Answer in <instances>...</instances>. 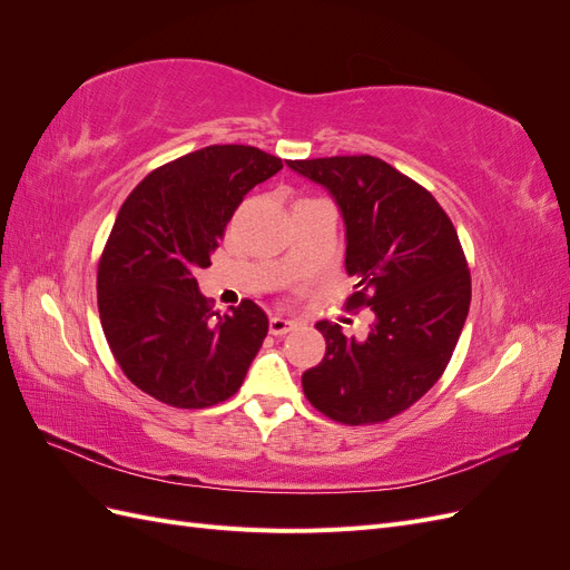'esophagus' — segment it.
<instances>
[{"label": "esophagus", "mask_w": 570, "mask_h": 570, "mask_svg": "<svg viewBox=\"0 0 570 570\" xmlns=\"http://www.w3.org/2000/svg\"><path fill=\"white\" fill-rule=\"evenodd\" d=\"M297 325V321H292V318H285V316H271V321H268V331L273 333V335H285V333H289L292 327Z\"/></svg>", "instance_id": "1"}]
</instances>
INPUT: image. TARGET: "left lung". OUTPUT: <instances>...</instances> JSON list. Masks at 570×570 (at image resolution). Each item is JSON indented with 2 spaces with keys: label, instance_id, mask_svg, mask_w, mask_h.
Instances as JSON below:
<instances>
[{
  "label": "left lung",
  "instance_id": "8db88e82",
  "mask_svg": "<svg viewBox=\"0 0 570 570\" xmlns=\"http://www.w3.org/2000/svg\"><path fill=\"white\" fill-rule=\"evenodd\" d=\"M327 189L344 220L350 306H371L364 340L331 321L325 356L302 375L306 400L337 423L387 421L433 387L471 306V273L450 216L425 187L375 157L287 161Z\"/></svg>",
  "mask_w": 570,
  "mask_h": 570
}]
</instances>
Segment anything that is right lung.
Returning <instances> with one entry per match:
<instances>
[{
	"label": "right lung",
	"instance_id": "add662e5",
	"mask_svg": "<svg viewBox=\"0 0 570 570\" xmlns=\"http://www.w3.org/2000/svg\"><path fill=\"white\" fill-rule=\"evenodd\" d=\"M283 161L247 145H212L170 161L120 206L97 271L99 318L120 371L178 409L226 402L268 333L245 299L214 314L195 273L212 266L228 220Z\"/></svg>",
	"mask_w": 570,
	"mask_h": 570
}]
</instances>
